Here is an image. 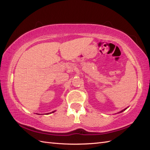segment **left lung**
Instances as JSON below:
<instances>
[{
  "label": "left lung",
  "mask_w": 150,
  "mask_h": 150,
  "mask_svg": "<svg viewBox=\"0 0 150 150\" xmlns=\"http://www.w3.org/2000/svg\"><path fill=\"white\" fill-rule=\"evenodd\" d=\"M126 109H127V108H125V109H124V110H122V111H120V112H122V111H124V110H126Z\"/></svg>",
  "instance_id": "8db88e82"
}]
</instances>
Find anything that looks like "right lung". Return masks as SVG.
<instances>
[{
	"instance_id": "add662e5",
	"label": "right lung",
	"mask_w": 150,
	"mask_h": 150,
	"mask_svg": "<svg viewBox=\"0 0 150 150\" xmlns=\"http://www.w3.org/2000/svg\"><path fill=\"white\" fill-rule=\"evenodd\" d=\"M55 111H53V112L52 113H53V112H55ZM47 114H49V113H47Z\"/></svg>"
}]
</instances>
